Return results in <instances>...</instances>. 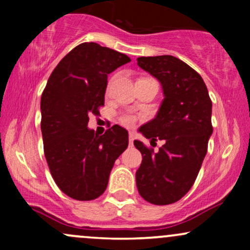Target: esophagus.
<instances>
[{"label":"esophagus","instance_id":"34e87169","mask_svg":"<svg viewBox=\"0 0 250 250\" xmlns=\"http://www.w3.org/2000/svg\"><path fill=\"white\" fill-rule=\"evenodd\" d=\"M134 139H135V135L133 133H129V145L130 146H133Z\"/></svg>","mask_w":250,"mask_h":250}]
</instances>
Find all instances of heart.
<instances>
[{"label": "heart", "mask_w": 250, "mask_h": 250, "mask_svg": "<svg viewBox=\"0 0 250 250\" xmlns=\"http://www.w3.org/2000/svg\"><path fill=\"white\" fill-rule=\"evenodd\" d=\"M119 121H120V123H121L122 125H125V127L133 128L134 125H136L137 117L135 116V115H133V114L125 113V114H122V115H120Z\"/></svg>", "instance_id": "heart-1"}]
</instances>
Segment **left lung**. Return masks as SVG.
Segmentation results:
<instances>
[{
  "instance_id": "8db88e82",
  "label": "left lung",
  "mask_w": 250,
  "mask_h": 250,
  "mask_svg": "<svg viewBox=\"0 0 250 250\" xmlns=\"http://www.w3.org/2000/svg\"><path fill=\"white\" fill-rule=\"evenodd\" d=\"M137 64L159 80L165 94L156 117L140 128L151 142L163 140L165 145L154 151L134 141L142 154L137 190L149 203L170 205L193 187L207 154L213 133L211 100L200 74L177 57L143 56Z\"/></svg>"
}]
</instances>
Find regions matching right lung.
<instances>
[{
    "mask_svg": "<svg viewBox=\"0 0 250 250\" xmlns=\"http://www.w3.org/2000/svg\"><path fill=\"white\" fill-rule=\"evenodd\" d=\"M130 62L125 54L84 42L56 65L41 97L43 148L54 181L74 200L104 193L117 157L128 147V131L113 125L99 136L89 115L104 105L108 74Z\"/></svg>",
    "mask_w": 250,
    "mask_h": 250,
    "instance_id": "1",
    "label": "right lung"
}]
</instances>
